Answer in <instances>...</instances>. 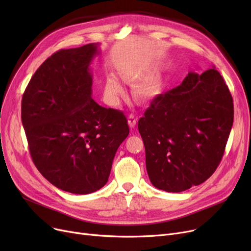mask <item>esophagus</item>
<instances>
[{
    "mask_svg": "<svg viewBox=\"0 0 251 251\" xmlns=\"http://www.w3.org/2000/svg\"><path fill=\"white\" fill-rule=\"evenodd\" d=\"M137 121H138V117H136L135 115L130 114V115L128 116V124H129V126H130L131 128H133V127L136 125Z\"/></svg>",
    "mask_w": 251,
    "mask_h": 251,
    "instance_id": "esophagus-1",
    "label": "esophagus"
}]
</instances>
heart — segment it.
<instances>
[{
	"mask_svg": "<svg viewBox=\"0 0 251 251\" xmlns=\"http://www.w3.org/2000/svg\"><path fill=\"white\" fill-rule=\"evenodd\" d=\"M124 92V87L119 79L114 75H109L105 78L104 87H103V95L110 104L115 105L119 101L120 98ZM134 95L140 100H148L151 95L152 89L149 85H139L134 89Z\"/></svg>",
	"mask_w": 251,
	"mask_h": 251,
	"instance_id": "1",
	"label": "heart"
}]
</instances>
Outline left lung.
Returning a JSON list of instances; mask_svg holds the SVG:
<instances>
[{
	"label": "left lung",
	"mask_w": 251,
	"mask_h": 251,
	"mask_svg": "<svg viewBox=\"0 0 251 251\" xmlns=\"http://www.w3.org/2000/svg\"><path fill=\"white\" fill-rule=\"evenodd\" d=\"M234 119L233 99L215 67L155 97L138 130L150 180L167 192L185 191L214 174Z\"/></svg>",
	"instance_id": "obj_1"
}]
</instances>
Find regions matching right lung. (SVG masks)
<instances>
[{"instance_id":"1","label":"right lung","mask_w":251,"mask_h":251,"mask_svg":"<svg viewBox=\"0 0 251 251\" xmlns=\"http://www.w3.org/2000/svg\"><path fill=\"white\" fill-rule=\"evenodd\" d=\"M99 44L60 50L26 87L21 120L32 161L52 185L88 194L108 182L114 156L129 134L123 112L91 99L90 64Z\"/></svg>"}]
</instances>
